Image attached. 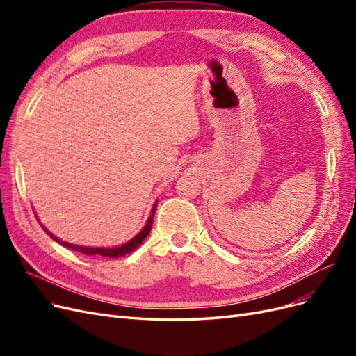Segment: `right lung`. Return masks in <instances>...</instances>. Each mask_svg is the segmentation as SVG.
<instances>
[{"label":"right lung","instance_id":"add662e5","mask_svg":"<svg viewBox=\"0 0 356 356\" xmlns=\"http://www.w3.org/2000/svg\"><path fill=\"white\" fill-rule=\"evenodd\" d=\"M154 212H156V204L153 207L152 215H149V220H148L145 227L143 229V232L139 233V234H136L131 242H127V243H124L123 246H118V248H84V246H79V245H72V243H67V242L59 241V239L56 238V236L50 234L44 227H42V229H44V232H46L47 234H50V238H51L53 241H56V242L60 243L62 246L70 248V250H72V251H79V252H81V254H84V255H101V257L118 258V257H123V255H126V254H131L132 251L136 250V248H138L139 245H141V243L144 242V239L148 236L149 230H152Z\"/></svg>","mask_w":356,"mask_h":356}]
</instances>
